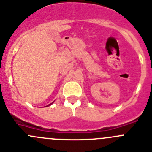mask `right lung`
Returning a JSON list of instances; mask_svg holds the SVG:
<instances>
[{
    "instance_id": "add662e5",
    "label": "right lung",
    "mask_w": 152,
    "mask_h": 152,
    "mask_svg": "<svg viewBox=\"0 0 152 152\" xmlns=\"http://www.w3.org/2000/svg\"><path fill=\"white\" fill-rule=\"evenodd\" d=\"M52 103H50V104H49V105H47V106H50V105H51V104H52Z\"/></svg>"
}]
</instances>
